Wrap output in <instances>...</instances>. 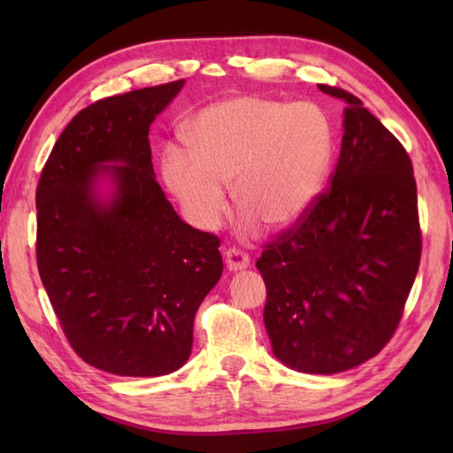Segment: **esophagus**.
Masks as SVG:
<instances>
[{"label":"esophagus","mask_w":453,"mask_h":453,"mask_svg":"<svg viewBox=\"0 0 453 453\" xmlns=\"http://www.w3.org/2000/svg\"><path fill=\"white\" fill-rule=\"evenodd\" d=\"M226 265L229 272H240V270H245V267L250 265V256L243 254L242 250L237 248H232L226 251Z\"/></svg>","instance_id":"34e87169"}]
</instances>
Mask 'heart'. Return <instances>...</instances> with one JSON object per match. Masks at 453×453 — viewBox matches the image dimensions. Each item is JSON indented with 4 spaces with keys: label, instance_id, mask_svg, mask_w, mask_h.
Returning <instances> with one entry per match:
<instances>
[{
    "label": "heart",
    "instance_id": "heart-1",
    "mask_svg": "<svg viewBox=\"0 0 453 453\" xmlns=\"http://www.w3.org/2000/svg\"><path fill=\"white\" fill-rule=\"evenodd\" d=\"M186 145L164 151L165 186L191 224L219 226L227 211V186L245 210L243 221L281 229L296 224L316 202L334 156L326 113L310 102L227 97L203 107L189 126Z\"/></svg>",
    "mask_w": 453,
    "mask_h": 453
}]
</instances>
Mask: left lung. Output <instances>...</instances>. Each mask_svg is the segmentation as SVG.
Here are the masks:
<instances>
[{"label":"left lung","instance_id":"left-lung-1","mask_svg":"<svg viewBox=\"0 0 453 453\" xmlns=\"http://www.w3.org/2000/svg\"><path fill=\"white\" fill-rule=\"evenodd\" d=\"M346 102L332 188L267 243L257 270L273 356L303 373L346 372L378 356L400 324L421 256L408 151L356 96Z\"/></svg>","mask_w":453,"mask_h":453}]
</instances>
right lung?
I'll list each match as a JSON object with an SVG mask.
<instances>
[{"label": "right lung", "instance_id": "1", "mask_svg": "<svg viewBox=\"0 0 453 453\" xmlns=\"http://www.w3.org/2000/svg\"><path fill=\"white\" fill-rule=\"evenodd\" d=\"M183 80L99 99L53 145L35 191L37 270L72 348L97 370L157 378L188 362L224 272L219 240L156 181L150 126ZM107 179L112 189H98Z\"/></svg>", "mask_w": 453, "mask_h": 453}]
</instances>
